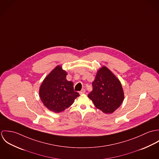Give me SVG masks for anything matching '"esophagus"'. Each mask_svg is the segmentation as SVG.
<instances>
[{
	"mask_svg": "<svg viewBox=\"0 0 159 159\" xmlns=\"http://www.w3.org/2000/svg\"><path fill=\"white\" fill-rule=\"evenodd\" d=\"M85 92H86V90L84 89H82L81 91L80 92V94H83V93H84Z\"/></svg>",
	"mask_w": 159,
	"mask_h": 159,
	"instance_id": "esophagus-1",
	"label": "esophagus"
}]
</instances>
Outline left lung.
Listing matches in <instances>:
<instances>
[{
	"label": "left lung",
	"instance_id": "obj_1",
	"mask_svg": "<svg viewBox=\"0 0 159 159\" xmlns=\"http://www.w3.org/2000/svg\"><path fill=\"white\" fill-rule=\"evenodd\" d=\"M92 88L88 97L97 108L105 113H113L123 102L124 93L122 84L105 66L98 70Z\"/></svg>",
	"mask_w": 159,
	"mask_h": 159
}]
</instances>
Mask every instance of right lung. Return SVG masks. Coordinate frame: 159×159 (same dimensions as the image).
I'll return each mask as SVG.
<instances>
[{
  "label": "right lung",
  "mask_w": 159,
  "mask_h": 159,
  "mask_svg": "<svg viewBox=\"0 0 159 159\" xmlns=\"http://www.w3.org/2000/svg\"><path fill=\"white\" fill-rule=\"evenodd\" d=\"M67 75L61 66H57L48 74L40 86V99L49 111L56 113L64 111L80 96L74 91L73 82L67 80Z\"/></svg>",
  "instance_id": "1"
}]
</instances>
